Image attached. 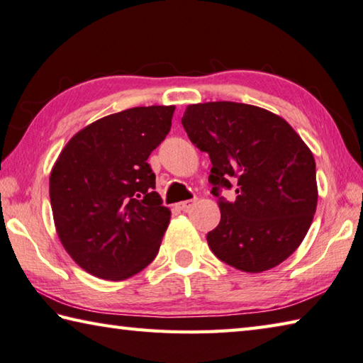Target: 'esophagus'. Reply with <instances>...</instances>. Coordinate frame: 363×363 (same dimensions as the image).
Here are the masks:
<instances>
[{"instance_id":"34e87169","label":"esophagus","mask_w":363,"mask_h":363,"mask_svg":"<svg viewBox=\"0 0 363 363\" xmlns=\"http://www.w3.org/2000/svg\"><path fill=\"white\" fill-rule=\"evenodd\" d=\"M194 204H195V200H187V201H182L177 204V208H179L181 211H189Z\"/></svg>"}]
</instances>
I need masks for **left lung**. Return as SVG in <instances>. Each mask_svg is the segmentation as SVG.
<instances>
[{
	"label": "left lung",
	"instance_id": "1",
	"mask_svg": "<svg viewBox=\"0 0 363 363\" xmlns=\"http://www.w3.org/2000/svg\"><path fill=\"white\" fill-rule=\"evenodd\" d=\"M189 138L208 152L211 194L222 218L208 233L216 257L248 274L269 271L291 257L307 234L318 203L316 163L285 119L255 105L206 102L182 116ZM237 184L233 202L219 187Z\"/></svg>",
	"mask_w": 363,
	"mask_h": 363
}]
</instances>
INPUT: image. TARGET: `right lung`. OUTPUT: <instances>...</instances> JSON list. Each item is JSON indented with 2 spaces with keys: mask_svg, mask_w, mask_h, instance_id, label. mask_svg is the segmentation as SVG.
<instances>
[{
  "mask_svg": "<svg viewBox=\"0 0 363 363\" xmlns=\"http://www.w3.org/2000/svg\"><path fill=\"white\" fill-rule=\"evenodd\" d=\"M173 113L174 105H151L97 119L77 132L55 162V228L88 274L125 280L157 255L172 212L154 191L147 157L172 129Z\"/></svg>",
  "mask_w": 363,
  "mask_h": 363,
  "instance_id": "right-lung-1",
  "label": "right lung"
}]
</instances>
